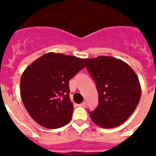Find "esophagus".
Masks as SVG:
<instances>
[{
	"instance_id": "34e87169",
	"label": "esophagus",
	"mask_w": 156,
	"mask_h": 156,
	"mask_svg": "<svg viewBox=\"0 0 156 156\" xmlns=\"http://www.w3.org/2000/svg\"><path fill=\"white\" fill-rule=\"evenodd\" d=\"M79 106L83 107V108H85V107L87 106V103H86V102H83V103H82V104H79Z\"/></svg>"
}]
</instances>
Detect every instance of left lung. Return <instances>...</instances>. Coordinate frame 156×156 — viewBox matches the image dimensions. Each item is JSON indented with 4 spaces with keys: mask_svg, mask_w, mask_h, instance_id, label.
I'll list each match as a JSON object with an SVG mask.
<instances>
[{
    "mask_svg": "<svg viewBox=\"0 0 156 156\" xmlns=\"http://www.w3.org/2000/svg\"><path fill=\"white\" fill-rule=\"evenodd\" d=\"M99 93V104L89 112L93 122L114 128L132 115L141 97L138 76L126 62L111 56L83 59Z\"/></svg>",
    "mask_w": 156,
    "mask_h": 156,
    "instance_id": "obj_1",
    "label": "left lung"
}]
</instances>
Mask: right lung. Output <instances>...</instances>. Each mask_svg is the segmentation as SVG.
Segmentation results:
<instances>
[{
    "mask_svg": "<svg viewBox=\"0 0 156 156\" xmlns=\"http://www.w3.org/2000/svg\"><path fill=\"white\" fill-rule=\"evenodd\" d=\"M84 66L81 58L48 52L26 69L21 77V97L34 121L48 129L61 128L70 121L73 106L69 82Z\"/></svg>",
    "mask_w": 156,
    "mask_h": 156,
    "instance_id": "right-lung-1",
    "label": "right lung"
}]
</instances>
